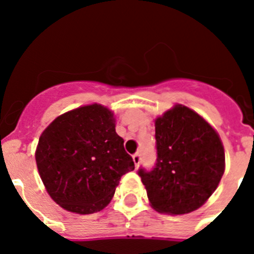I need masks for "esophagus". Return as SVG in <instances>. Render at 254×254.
Wrapping results in <instances>:
<instances>
[{
	"mask_svg": "<svg viewBox=\"0 0 254 254\" xmlns=\"http://www.w3.org/2000/svg\"><path fill=\"white\" fill-rule=\"evenodd\" d=\"M140 154L139 153H135L134 155H132V160H134V164H135V167L138 168L139 167V164H140Z\"/></svg>",
	"mask_w": 254,
	"mask_h": 254,
	"instance_id": "obj_1",
	"label": "esophagus"
}]
</instances>
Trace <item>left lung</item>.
<instances>
[{
	"instance_id": "obj_1",
	"label": "left lung",
	"mask_w": 254,
	"mask_h": 254,
	"mask_svg": "<svg viewBox=\"0 0 254 254\" xmlns=\"http://www.w3.org/2000/svg\"><path fill=\"white\" fill-rule=\"evenodd\" d=\"M155 140V167L138 170L151 207L174 215L202 207L224 173L218 132L195 111L175 105L156 118Z\"/></svg>"
}]
</instances>
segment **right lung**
<instances>
[{
    "label": "right lung",
    "instance_id": "obj_1",
    "mask_svg": "<svg viewBox=\"0 0 254 254\" xmlns=\"http://www.w3.org/2000/svg\"><path fill=\"white\" fill-rule=\"evenodd\" d=\"M36 164L50 196L79 214L104 209L120 178L135 168L113 111L99 104L56 118L40 136Z\"/></svg>",
    "mask_w": 254,
    "mask_h": 254
}]
</instances>
